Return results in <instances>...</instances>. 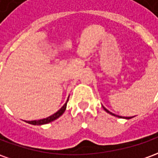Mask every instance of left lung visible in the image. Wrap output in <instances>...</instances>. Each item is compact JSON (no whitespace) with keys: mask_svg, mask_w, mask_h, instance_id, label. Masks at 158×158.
Listing matches in <instances>:
<instances>
[{"mask_svg":"<svg viewBox=\"0 0 158 158\" xmlns=\"http://www.w3.org/2000/svg\"><path fill=\"white\" fill-rule=\"evenodd\" d=\"M103 108H104V110H105V111H106V113H110V114H112V115H113V116H116V117H118V118H121V117H120V116H118V115H115V114H113V113H111V112H109V111H108V110H107V109H106V108H105V107H104V106H103ZM124 118L129 119V118H129V117H128V118Z\"/></svg>","mask_w":158,"mask_h":158,"instance_id":"1","label":"left lung"}]
</instances>
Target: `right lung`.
<instances>
[{"label":"right lung","mask_w":158,"mask_h":158,"mask_svg":"<svg viewBox=\"0 0 158 158\" xmlns=\"http://www.w3.org/2000/svg\"><path fill=\"white\" fill-rule=\"evenodd\" d=\"M69 102V99L67 101V102L63 105V106L61 107V109L58 110L57 112L56 113H54L53 115L52 116L48 117V118H46L44 119H40V120H34V121H28L27 123H29L30 124H33V125H41V124H45V123H51L52 121H54L56 118H58L59 117L62 116V114L64 112H65L66 107H67V103Z\"/></svg>","instance_id":"add662e5"}]
</instances>
